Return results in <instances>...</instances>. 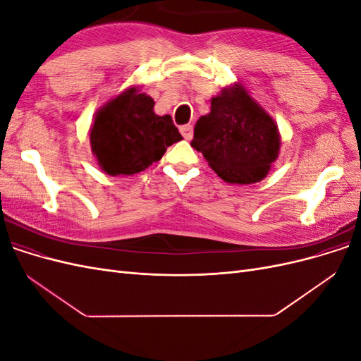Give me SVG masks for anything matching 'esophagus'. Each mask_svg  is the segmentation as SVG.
Returning a JSON list of instances; mask_svg holds the SVG:
<instances>
[{
  "label": "esophagus",
  "instance_id": "34e87169",
  "mask_svg": "<svg viewBox=\"0 0 361 361\" xmlns=\"http://www.w3.org/2000/svg\"><path fill=\"white\" fill-rule=\"evenodd\" d=\"M180 134L185 140H191L192 138V125H183L180 126Z\"/></svg>",
  "mask_w": 361,
  "mask_h": 361
}]
</instances>
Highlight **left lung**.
<instances>
[{
    "instance_id": "obj_1",
    "label": "left lung",
    "mask_w": 361,
    "mask_h": 361,
    "mask_svg": "<svg viewBox=\"0 0 361 361\" xmlns=\"http://www.w3.org/2000/svg\"><path fill=\"white\" fill-rule=\"evenodd\" d=\"M211 113L194 126L191 146L231 183L264 179L280 149L279 128L243 87L226 89L211 102Z\"/></svg>"
}]
</instances>
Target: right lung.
Returning <instances> with one entry per match:
<instances>
[{
    "label": "right lung",
    "mask_w": 361,
    "mask_h": 361,
    "mask_svg": "<svg viewBox=\"0 0 361 361\" xmlns=\"http://www.w3.org/2000/svg\"><path fill=\"white\" fill-rule=\"evenodd\" d=\"M154 105L150 96L130 87L96 114L90 145L106 174L143 171L182 140L171 117L157 116Z\"/></svg>",
    "instance_id": "obj_1"
}]
</instances>
